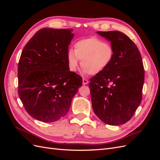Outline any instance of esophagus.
<instances>
[{
	"mask_svg": "<svg viewBox=\"0 0 160 160\" xmlns=\"http://www.w3.org/2000/svg\"><path fill=\"white\" fill-rule=\"evenodd\" d=\"M89 83L88 80H87L86 79H83V85H87Z\"/></svg>",
	"mask_w": 160,
	"mask_h": 160,
	"instance_id": "1",
	"label": "esophagus"
}]
</instances>
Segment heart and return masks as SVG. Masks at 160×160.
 <instances>
[{"mask_svg": "<svg viewBox=\"0 0 160 160\" xmlns=\"http://www.w3.org/2000/svg\"><path fill=\"white\" fill-rule=\"evenodd\" d=\"M114 49L110 43L91 37L77 41L73 51L67 52V62L70 71H75L81 61L83 73L98 75L111 64Z\"/></svg>", "mask_w": 160, "mask_h": 160, "instance_id": "heart-1", "label": "heart"}]
</instances>
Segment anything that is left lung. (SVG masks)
Here are the masks:
<instances>
[{"label": "left lung", "instance_id": "1", "mask_svg": "<svg viewBox=\"0 0 160 160\" xmlns=\"http://www.w3.org/2000/svg\"><path fill=\"white\" fill-rule=\"evenodd\" d=\"M97 32L111 41L114 57L103 71L90 79L92 108L106 124H124L133 117L142 99V58L137 46L124 33Z\"/></svg>", "mask_w": 160, "mask_h": 160}]
</instances>
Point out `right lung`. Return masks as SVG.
<instances>
[{"label": "right lung", "instance_id": "right-lung-1", "mask_svg": "<svg viewBox=\"0 0 160 160\" xmlns=\"http://www.w3.org/2000/svg\"><path fill=\"white\" fill-rule=\"evenodd\" d=\"M69 28H43L24 47L18 65V96L27 112L43 122H53L68 113L82 86V77L69 71Z\"/></svg>", "mask_w": 160, "mask_h": 160}]
</instances>
